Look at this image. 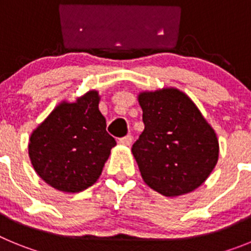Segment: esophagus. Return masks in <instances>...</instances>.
<instances>
[{"label": "esophagus", "mask_w": 251, "mask_h": 251, "mask_svg": "<svg viewBox=\"0 0 251 251\" xmlns=\"http://www.w3.org/2000/svg\"><path fill=\"white\" fill-rule=\"evenodd\" d=\"M132 136H126V137H122V138H119V143L121 145H124V146H130L132 145Z\"/></svg>", "instance_id": "34e87169"}]
</instances>
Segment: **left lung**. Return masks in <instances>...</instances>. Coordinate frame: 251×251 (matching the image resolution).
I'll return each instance as SVG.
<instances>
[{
    "label": "left lung",
    "instance_id": "obj_1",
    "mask_svg": "<svg viewBox=\"0 0 251 251\" xmlns=\"http://www.w3.org/2000/svg\"><path fill=\"white\" fill-rule=\"evenodd\" d=\"M145 130L132 153L142 178L163 196L202 185L219 158V141L194 101L175 88L138 95Z\"/></svg>",
    "mask_w": 251,
    "mask_h": 251
}]
</instances>
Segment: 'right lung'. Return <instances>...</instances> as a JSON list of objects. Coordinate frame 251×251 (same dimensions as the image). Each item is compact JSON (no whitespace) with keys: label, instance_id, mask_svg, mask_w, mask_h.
I'll list each match as a JSON object with an SVG mask.
<instances>
[{"label":"right lung","instance_id":"obj_1","mask_svg":"<svg viewBox=\"0 0 251 251\" xmlns=\"http://www.w3.org/2000/svg\"><path fill=\"white\" fill-rule=\"evenodd\" d=\"M99 99L98 92L90 90L74 103L63 101L31 134L34 170L59 191L74 194L95 183L117 145L105 129Z\"/></svg>","mask_w":251,"mask_h":251}]
</instances>
